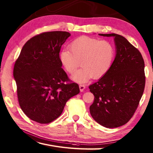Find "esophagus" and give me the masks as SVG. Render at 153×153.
<instances>
[{"label": "esophagus", "mask_w": 153, "mask_h": 153, "mask_svg": "<svg viewBox=\"0 0 153 153\" xmlns=\"http://www.w3.org/2000/svg\"><path fill=\"white\" fill-rule=\"evenodd\" d=\"M85 89V86L83 85V84H80L79 85V90L81 92H82L84 91V89Z\"/></svg>", "instance_id": "34e87169"}]
</instances>
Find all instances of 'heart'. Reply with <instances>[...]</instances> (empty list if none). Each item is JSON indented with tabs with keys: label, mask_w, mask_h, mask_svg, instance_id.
<instances>
[{
	"label": "heart",
	"mask_w": 153,
	"mask_h": 153,
	"mask_svg": "<svg viewBox=\"0 0 153 153\" xmlns=\"http://www.w3.org/2000/svg\"><path fill=\"white\" fill-rule=\"evenodd\" d=\"M69 48L60 52L59 60L71 74L82 65L83 68L71 76L74 82L79 83L87 82L92 77L103 76L109 70L114 57V48L110 42L87 36L76 38L71 42Z\"/></svg>",
	"instance_id": "heart-1"
}]
</instances>
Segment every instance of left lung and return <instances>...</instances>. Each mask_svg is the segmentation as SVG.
<instances>
[{"label":"left lung","mask_w":153,"mask_h":153,"mask_svg":"<svg viewBox=\"0 0 153 153\" xmlns=\"http://www.w3.org/2000/svg\"><path fill=\"white\" fill-rule=\"evenodd\" d=\"M99 35L114 37L116 56L106 74L89 87L95 97L90 113L100 125L118 128L131 119L141 99L145 63L140 52L122 35Z\"/></svg>","instance_id":"1"}]
</instances>
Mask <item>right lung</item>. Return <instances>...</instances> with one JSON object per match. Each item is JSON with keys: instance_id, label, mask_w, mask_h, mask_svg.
<instances>
[{"instance_id": "right-lung-1", "label": "right lung", "mask_w": 153, "mask_h": 153, "mask_svg": "<svg viewBox=\"0 0 153 153\" xmlns=\"http://www.w3.org/2000/svg\"><path fill=\"white\" fill-rule=\"evenodd\" d=\"M71 34L51 31L37 35L22 47L14 67L18 101L29 118L48 123L59 117L66 102L79 93L62 68L60 48Z\"/></svg>"}]
</instances>
